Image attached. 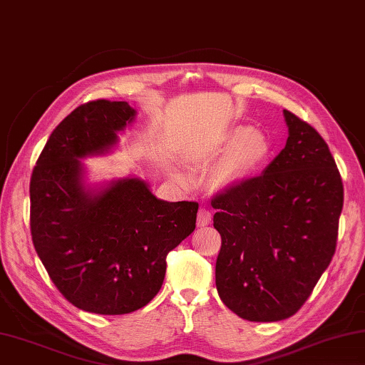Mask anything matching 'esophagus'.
<instances>
[{
  "label": "esophagus",
  "mask_w": 365,
  "mask_h": 365,
  "mask_svg": "<svg viewBox=\"0 0 365 365\" xmlns=\"http://www.w3.org/2000/svg\"><path fill=\"white\" fill-rule=\"evenodd\" d=\"M212 221V212L207 205H202L197 213V226H207Z\"/></svg>",
  "instance_id": "obj_1"
}]
</instances>
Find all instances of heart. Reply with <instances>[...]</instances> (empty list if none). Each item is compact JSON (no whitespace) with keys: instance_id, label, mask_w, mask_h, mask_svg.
I'll return each mask as SVG.
<instances>
[{"instance_id":"obj_1","label":"heart","mask_w":365,"mask_h":365,"mask_svg":"<svg viewBox=\"0 0 365 365\" xmlns=\"http://www.w3.org/2000/svg\"><path fill=\"white\" fill-rule=\"evenodd\" d=\"M232 147L221 165L220 179L222 182H237L252 176L263 166L271 153L269 140L264 134L250 128H235L227 139Z\"/></svg>"}]
</instances>
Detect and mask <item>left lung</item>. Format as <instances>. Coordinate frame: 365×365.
<instances>
[{"instance_id": "obj_1", "label": "left lung", "mask_w": 365, "mask_h": 365, "mask_svg": "<svg viewBox=\"0 0 365 365\" xmlns=\"http://www.w3.org/2000/svg\"><path fill=\"white\" fill-rule=\"evenodd\" d=\"M289 139L258 176L212 199L221 234L220 298L239 317L277 322L302 308L336 248L343 182L314 128L284 110Z\"/></svg>"}]
</instances>
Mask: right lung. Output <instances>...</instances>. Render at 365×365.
<instances>
[{
    "mask_svg": "<svg viewBox=\"0 0 365 365\" xmlns=\"http://www.w3.org/2000/svg\"><path fill=\"white\" fill-rule=\"evenodd\" d=\"M136 117L125 101L98 99L51 133L30 179V231L51 280L76 308L118 316L162 289L166 255L194 232L197 202H165L138 178L93 190L80 158L101 155Z\"/></svg>",
    "mask_w": 365,
    "mask_h": 365,
    "instance_id": "obj_1",
    "label": "right lung"
}]
</instances>
